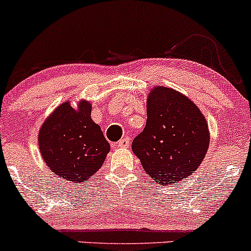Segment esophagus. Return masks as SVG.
Returning <instances> with one entry per match:
<instances>
[{
    "instance_id": "esophagus-1",
    "label": "esophagus",
    "mask_w": 251,
    "mask_h": 251,
    "mask_svg": "<svg viewBox=\"0 0 251 251\" xmlns=\"http://www.w3.org/2000/svg\"><path fill=\"white\" fill-rule=\"evenodd\" d=\"M117 147L118 148H128L130 147V139H128L127 137H124V138H121L119 142L117 143Z\"/></svg>"
}]
</instances>
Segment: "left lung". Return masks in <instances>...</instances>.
<instances>
[{
	"mask_svg": "<svg viewBox=\"0 0 251 251\" xmlns=\"http://www.w3.org/2000/svg\"><path fill=\"white\" fill-rule=\"evenodd\" d=\"M147 125L132 142L145 173L159 184L188 177L202 163L210 131L199 107L182 93L157 85L149 93Z\"/></svg>",
	"mask_w": 251,
	"mask_h": 251,
	"instance_id": "1",
	"label": "left lung"
}]
</instances>
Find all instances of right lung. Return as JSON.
<instances>
[{"instance_id":"obj_1","label":"right lung","mask_w":251,"mask_h":251,"mask_svg":"<svg viewBox=\"0 0 251 251\" xmlns=\"http://www.w3.org/2000/svg\"><path fill=\"white\" fill-rule=\"evenodd\" d=\"M92 102L59 104L41 125L38 143L44 162L53 174L74 183L85 182L100 169L111 145L92 119Z\"/></svg>"}]
</instances>
